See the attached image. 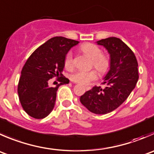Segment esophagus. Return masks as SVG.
Returning a JSON list of instances; mask_svg holds the SVG:
<instances>
[{"instance_id":"obj_1","label":"esophagus","mask_w":154,"mask_h":154,"mask_svg":"<svg viewBox=\"0 0 154 154\" xmlns=\"http://www.w3.org/2000/svg\"><path fill=\"white\" fill-rule=\"evenodd\" d=\"M85 89H86V90H89V89H92V87H91V86H85Z\"/></svg>"}]
</instances>
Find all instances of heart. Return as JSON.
<instances>
[{
    "mask_svg": "<svg viewBox=\"0 0 154 154\" xmlns=\"http://www.w3.org/2000/svg\"><path fill=\"white\" fill-rule=\"evenodd\" d=\"M83 53L92 59V65L100 73L103 74L108 70L110 67V59L108 56L101 53V49L96 45L90 43H86L80 47ZM64 65L67 70H71L74 66L73 53L68 52L64 60ZM97 78V73L95 71H77L71 75V80L74 82L80 84H87L91 80Z\"/></svg>",
    "mask_w": 154,
    "mask_h": 154,
    "instance_id": "b5f03b06",
    "label": "heart"
}]
</instances>
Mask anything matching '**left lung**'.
<instances>
[{
	"instance_id": "1",
	"label": "left lung",
	"mask_w": 154,
	"mask_h": 154,
	"mask_svg": "<svg viewBox=\"0 0 154 154\" xmlns=\"http://www.w3.org/2000/svg\"><path fill=\"white\" fill-rule=\"evenodd\" d=\"M110 54V70L104 78L106 87L94 86L80 96V102L90 112L106 114L117 109L129 97L138 80V62L130 48L117 37L97 41Z\"/></svg>"
}]
</instances>
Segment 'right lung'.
Returning <instances> with one entry per match:
<instances>
[{
	"mask_svg": "<svg viewBox=\"0 0 154 154\" xmlns=\"http://www.w3.org/2000/svg\"><path fill=\"white\" fill-rule=\"evenodd\" d=\"M78 43L54 37L40 46L26 61L21 71L18 94L22 108L31 117L45 118L53 110L58 89L69 83L62 74L65 56ZM53 77L60 82L56 88L48 86L49 79Z\"/></svg>",
	"mask_w": 154,
	"mask_h": 154,
	"instance_id": "right-lung-1",
	"label": "right lung"
}]
</instances>
